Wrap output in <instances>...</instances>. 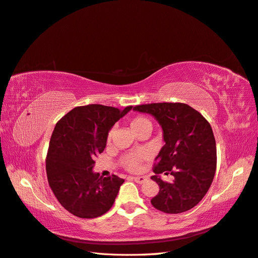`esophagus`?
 <instances>
[{
	"label": "esophagus",
	"mask_w": 258,
	"mask_h": 258,
	"mask_svg": "<svg viewBox=\"0 0 258 258\" xmlns=\"http://www.w3.org/2000/svg\"><path fill=\"white\" fill-rule=\"evenodd\" d=\"M131 178L138 183H143L146 181V177H144V176H138V177H131Z\"/></svg>",
	"instance_id": "34e87169"
}]
</instances>
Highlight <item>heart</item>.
<instances>
[{"label": "heart", "instance_id": "heart-1", "mask_svg": "<svg viewBox=\"0 0 258 258\" xmlns=\"http://www.w3.org/2000/svg\"><path fill=\"white\" fill-rule=\"evenodd\" d=\"M130 126L135 134L145 130H152V122L145 115H136L132 117L130 121ZM113 136V130H110L107 135V142H111ZM146 159V153L144 151H135L125 154L121 159L122 166L130 172H137L141 170L143 161Z\"/></svg>", "mask_w": 258, "mask_h": 258}]
</instances>
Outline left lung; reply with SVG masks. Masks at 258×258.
I'll return each mask as SVG.
<instances>
[{
	"label": "left lung",
	"mask_w": 258,
	"mask_h": 258,
	"mask_svg": "<svg viewBox=\"0 0 258 258\" xmlns=\"http://www.w3.org/2000/svg\"><path fill=\"white\" fill-rule=\"evenodd\" d=\"M139 112L152 114L163 130L165 145L156 158L151 179L159 185L151 199L157 210L179 214L195 208L207 195L217 163L215 137L210 123L196 109L181 102H158L135 106ZM171 173L172 183L158 173Z\"/></svg>",
	"instance_id": "obj_1"
}]
</instances>
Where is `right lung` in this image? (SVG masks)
Segmentation results:
<instances>
[{
    "instance_id": "1",
    "label": "right lung",
    "mask_w": 258,
    "mask_h": 258,
    "mask_svg": "<svg viewBox=\"0 0 258 258\" xmlns=\"http://www.w3.org/2000/svg\"><path fill=\"white\" fill-rule=\"evenodd\" d=\"M131 109L80 106L57 122L45 160L47 180L58 202L75 216L95 218L113 205L124 179L92 170L95 157L106 148L109 130Z\"/></svg>"
}]
</instances>
